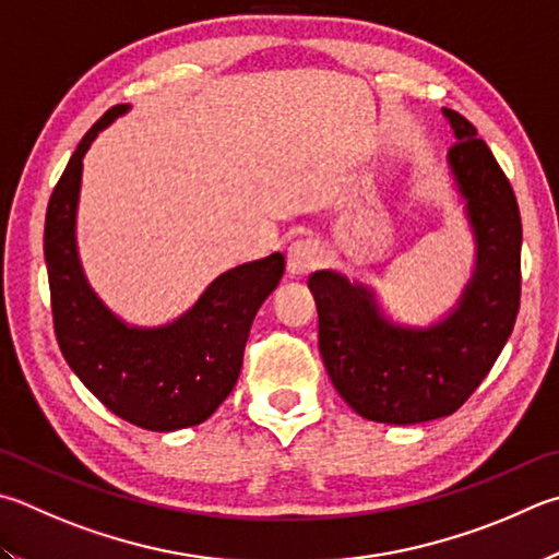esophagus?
I'll list each match as a JSON object with an SVG mask.
<instances>
[{"instance_id": "esophagus-1", "label": "esophagus", "mask_w": 559, "mask_h": 559, "mask_svg": "<svg viewBox=\"0 0 559 559\" xmlns=\"http://www.w3.org/2000/svg\"><path fill=\"white\" fill-rule=\"evenodd\" d=\"M320 263V249L310 239L293 241L288 249V273L293 278H302Z\"/></svg>"}]
</instances>
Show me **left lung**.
Wrapping results in <instances>:
<instances>
[{
  "label": "left lung",
  "mask_w": 559,
  "mask_h": 559,
  "mask_svg": "<svg viewBox=\"0 0 559 559\" xmlns=\"http://www.w3.org/2000/svg\"><path fill=\"white\" fill-rule=\"evenodd\" d=\"M456 144L448 168L474 239V269L454 306L430 324L395 322L377 290L337 271H314L320 354L334 389L361 418L415 425L448 418L479 389L521 306V212L476 129L442 107Z\"/></svg>",
  "instance_id": "obj_1"
}]
</instances>
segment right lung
Segmentation results:
<instances>
[{"mask_svg": "<svg viewBox=\"0 0 559 559\" xmlns=\"http://www.w3.org/2000/svg\"><path fill=\"white\" fill-rule=\"evenodd\" d=\"M131 105L111 107L80 141L46 212L44 257L58 347L107 408L139 428L174 432L205 423L235 389L251 322L286 271L283 253L229 269L166 324H129L85 276L78 251L83 158Z\"/></svg>", "mask_w": 559, "mask_h": 559, "instance_id": "1", "label": "right lung"}]
</instances>
